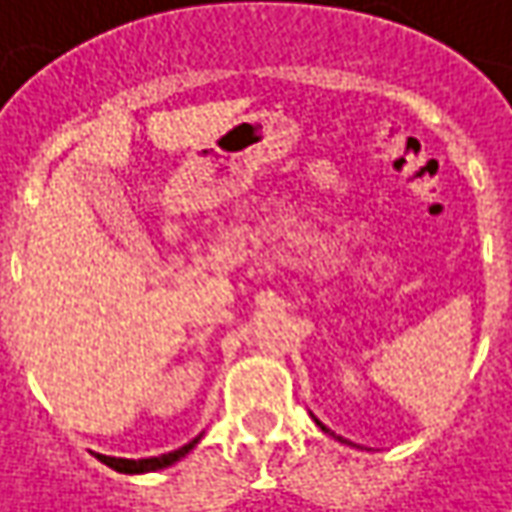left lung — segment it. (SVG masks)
Instances as JSON below:
<instances>
[{"label": "left lung", "mask_w": 512, "mask_h": 512, "mask_svg": "<svg viewBox=\"0 0 512 512\" xmlns=\"http://www.w3.org/2000/svg\"><path fill=\"white\" fill-rule=\"evenodd\" d=\"M313 420H316V426H321V432H330V429H327V426H324V423H321L318 417H313ZM330 435H333V432H330ZM333 437H336V435H333ZM336 440H342V437H336Z\"/></svg>", "instance_id": "obj_1"}]
</instances>
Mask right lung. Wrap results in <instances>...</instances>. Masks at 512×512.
<instances>
[{"label":"right lung","instance_id":"obj_1","mask_svg":"<svg viewBox=\"0 0 512 512\" xmlns=\"http://www.w3.org/2000/svg\"><path fill=\"white\" fill-rule=\"evenodd\" d=\"M202 437V435H199ZM199 437H194L191 443H185V446H179V449H173V452H165V455H159V458H112V455H98V461L106 466H112L115 472H124V475H141V472H156V469H167V466H173L176 461H182L191 449H194L196 443H199Z\"/></svg>","mask_w":512,"mask_h":512}]
</instances>
